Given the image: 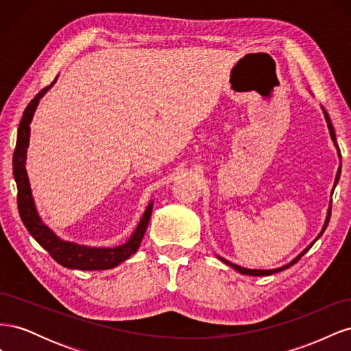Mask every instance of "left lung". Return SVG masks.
<instances>
[{
	"label": "left lung",
	"mask_w": 351,
	"mask_h": 351,
	"mask_svg": "<svg viewBox=\"0 0 351 351\" xmlns=\"http://www.w3.org/2000/svg\"><path fill=\"white\" fill-rule=\"evenodd\" d=\"M324 110V108H322ZM324 114H325V120H326V123H328V129H329V134H331V139L334 141V143H335V146H337V149H338V145H337V141H335V132H334V127H332V123H331V120H329V115H328V112L324 110ZM338 156L341 158V154H339V149H338ZM339 174H341V167L338 168V173H337V177H335V183H334V189H335V186H337V183H338V178H339ZM332 189V190H334ZM329 218H331V205H329V209H328V215H326V221H325V224H324V228H322V231L319 232V236L316 237V240L319 239L322 234H324V231L326 230V227H328V222H329ZM315 240V241H316ZM313 241V243H315ZM313 243H311L309 246H307L299 256H297L295 259H293L290 263H287V265H284V267H281V268H277V269H247V268H243V267H239V265H234V263H231V262H228V261H226V259H222V258H219L222 262H224L226 265H228V267H231L232 269H236V271H239L240 274H244V275H252V277H263V275H272V274H275V272H280V271H282V269H287V268H290L291 265H294L297 261H299L303 254L309 250L312 246H313Z\"/></svg>",
	"instance_id": "8db88e82"
}]
</instances>
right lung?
I'll return each mask as SVG.
<instances>
[{
	"label": "right lung",
	"mask_w": 351,
	"mask_h": 351,
	"mask_svg": "<svg viewBox=\"0 0 351 351\" xmlns=\"http://www.w3.org/2000/svg\"><path fill=\"white\" fill-rule=\"evenodd\" d=\"M56 82V80H54ZM52 82L49 86L42 89L36 97L29 102L26 107L22 120L19 124L17 132V143L13 155V174L17 184V206L19 214L22 218L25 227L30 232V236L34 237L42 247H44L51 258L57 261L60 265L70 269H83V271H101V269H111L117 265H120L125 259H129L132 254L139 249L141 241L145 236V231L147 224H149L152 206L151 202L147 205L145 214L137 226L136 231L132 234V237L127 240L121 246L117 247H88L80 246L76 243H70L61 240L52 232L42 219L39 218L34 197H32V190L29 184V178L26 173V151L29 146V134H30V121L34 112L38 107L39 99L44 97L45 92L54 84Z\"/></svg>",
	"instance_id": "1"
}]
</instances>
